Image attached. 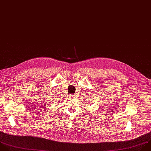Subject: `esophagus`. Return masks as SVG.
Returning a JSON list of instances; mask_svg holds the SVG:
<instances>
[{
    "mask_svg": "<svg viewBox=\"0 0 151 151\" xmlns=\"http://www.w3.org/2000/svg\"><path fill=\"white\" fill-rule=\"evenodd\" d=\"M74 95H71V96H70V97H73Z\"/></svg>",
    "mask_w": 151,
    "mask_h": 151,
    "instance_id": "1",
    "label": "esophagus"
}]
</instances>
